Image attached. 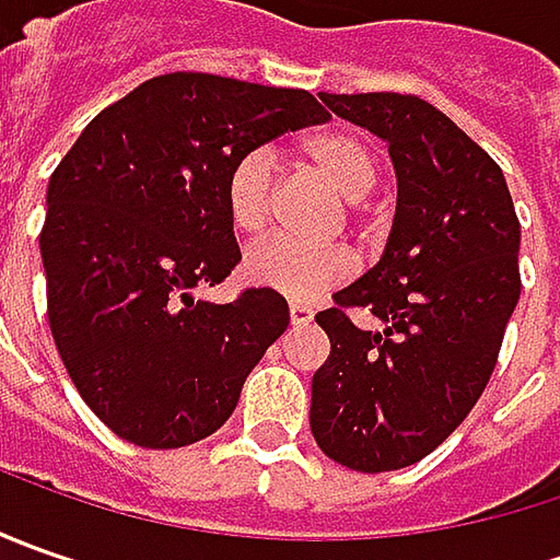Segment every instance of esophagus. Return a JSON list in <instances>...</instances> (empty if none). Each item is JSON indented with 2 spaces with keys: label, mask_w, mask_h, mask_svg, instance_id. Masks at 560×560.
<instances>
[{
  "label": "esophagus",
  "mask_w": 560,
  "mask_h": 560,
  "mask_svg": "<svg viewBox=\"0 0 560 560\" xmlns=\"http://www.w3.org/2000/svg\"><path fill=\"white\" fill-rule=\"evenodd\" d=\"M312 317H314V312H312V308H308V305H299V302H295V305H290V320H292V324H295V327L308 324Z\"/></svg>",
  "instance_id": "34e87169"
}]
</instances>
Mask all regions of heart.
Here are the masks:
<instances>
[{
  "label": "heart",
  "instance_id": "b5f03b06",
  "mask_svg": "<svg viewBox=\"0 0 560 560\" xmlns=\"http://www.w3.org/2000/svg\"><path fill=\"white\" fill-rule=\"evenodd\" d=\"M305 162L349 202L364 199L376 186V155L349 130H327L302 145ZM273 159L255 149L230 167L224 205L230 224L240 233H258L268 224ZM246 277L261 290L280 292L295 302H314L355 273V255L342 246H305L287 236H270L246 252Z\"/></svg>",
  "mask_w": 560,
  "mask_h": 560
}]
</instances>
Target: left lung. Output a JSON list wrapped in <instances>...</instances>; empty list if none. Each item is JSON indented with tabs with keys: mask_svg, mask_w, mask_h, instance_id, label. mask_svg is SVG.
<instances>
[{
	"mask_svg": "<svg viewBox=\"0 0 560 560\" xmlns=\"http://www.w3.org/2000/svg\"><path fill=\"white\" fill-rule=\"evenodd\" d=\"M320 98L389 142L396 214L380 261L314 317L330 358L308 418L327 458L383 474L427 458L486 389L521 299V224L502 167L430 102ZM342 307H364L384 330L361 331Z\"/></svg>",
	"mask_w": 560,
	"mask_h": 560,
	"instance_id": "left-lung-1",
	"label": "left lung"
}]
</instances>
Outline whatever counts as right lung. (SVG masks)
I'll list each match as a JSON object with an SVG mask.
<instances>
[{"label":"right lung","mask_w":560,"mask_h":560,"mask_svg":"<svg viewBox=\"0 0 560 560\" xmlns=\"http://www.w3.org/2000/svg\"><path fill=\"white\" fill-rule=\"evenodd\" d=\"M327 118L305 90L177 71L96 115L55 167L39 236L49 327L77 393L120 440L180 448L233 415L290 308L270 290L196 299L240 265L226 177Z\"/></svg>","instance_id":"obj_1"}]
</instances>
